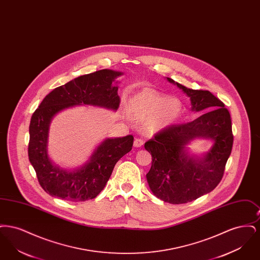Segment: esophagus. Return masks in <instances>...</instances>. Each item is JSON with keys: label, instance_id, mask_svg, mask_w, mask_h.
<instances>
[{"label": "esophagus", "instance_id": "34e87169", "mask_svg": "<svg viewBox=\"0 0 260 260\" xmlns=\"http://www.w3.org/2000/svg\"><path fill=\"white\" fill-rule=\"evenodd\" d=\"M143 143H144L143 139H141V138H136V139H135V142H134V146H135V147H141V146L143 145Z\"/></svg>", "mask_w": 260, "mask_h": 260}]
</instances>
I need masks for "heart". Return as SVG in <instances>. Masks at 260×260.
I'll use <instances>...</instances> for the list:
<instances>
[{"instance_id":"obj_1","label":"heart","mask_w":260,"mask_h":260,"mask_svg":"<svg viewBox=\"0 0 260 260\" xmlns=\"http://www.w3.org/2000/svg\"><path fill=\"white\" fill-rule=\"evenodd\" d=\"M129 112L139 121H148L149 128L159 132L174 124L181 116L182 104L176 99L146 88L127 102Z\"/></svg>"}]
</instances>
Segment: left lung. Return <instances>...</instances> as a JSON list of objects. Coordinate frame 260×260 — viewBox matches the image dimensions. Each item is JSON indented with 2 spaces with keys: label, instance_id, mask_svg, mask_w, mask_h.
<instances>
[{
  "label": "left lung",
  "instance_id": "left-lung-1",
  "mask_svg": "<svg viewBox=\"0 0 260 260\" xmlns=\"http://www.w3.org/2000/svg\"><path fill=\"white\" fill-rule=\"evenodd\" d=\"M190 99L191 111H210L186 124H173L144 147L152 155L146 174L150 190L161 201L178 205L194 201L212 191L222 178L232 146L233 135L229 111L209 90L191 89L173 79ZM195 139H210L213 144L202 155L191 154L187 145Z\"/></svg>",
  "mask_w": 260,
  "mask_h": 260
}]
</instances>
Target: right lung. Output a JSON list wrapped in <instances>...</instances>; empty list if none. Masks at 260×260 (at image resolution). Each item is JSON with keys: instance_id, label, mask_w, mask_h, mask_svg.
<instances>
[{"instance_id": "right-lung-1", "label": "right lung", "mask_w": 260, "mask_h": 260, "mask_svg": "<svg viewBox=\"0 0 260 260\" xmlns=\"http://www.w3.org/2000/svg\"><path fill=\"white\" fill-rule=\"evenodd\" d=\"M123 72L110 69L83 75L54 88L43 99L32 115L29 125V161L42 188L52 197L85 202L94 199L111 176L116 162L128 153L134 136L105 138L77 169L56 165L49 154V135L52 119L59 112L80 105H90L117 111L120 104L116 79Z\"/></svg>"}]
</instances>
